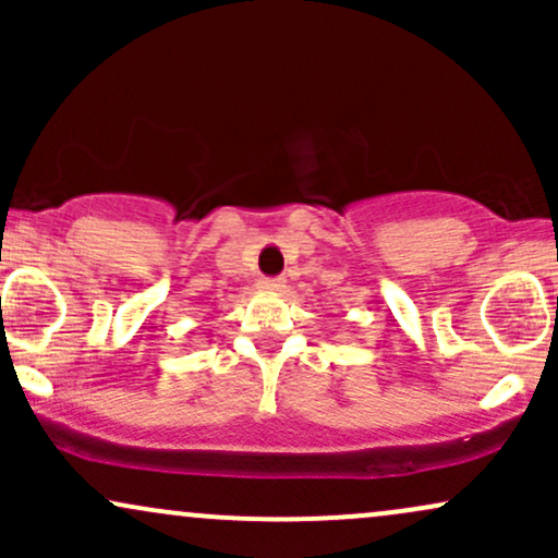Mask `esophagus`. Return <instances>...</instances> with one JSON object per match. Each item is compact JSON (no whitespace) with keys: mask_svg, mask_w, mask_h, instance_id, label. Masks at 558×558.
<instances>
[{"mask_svg":"<svg viewBox=\"0 0 558 558\" xmlns=\"http://www.w3.org/2000/svg\"><path fill=\"white\" fill-rule=\"evenodd\" d=\"M259 288H262V291H267V293H278V291H283V288H286V280L283 278H262Z\"/></svg>","mask_w":558,"mask_h":558,"instance_id":"34e87169","label":"esophagus"}]
</instances>
